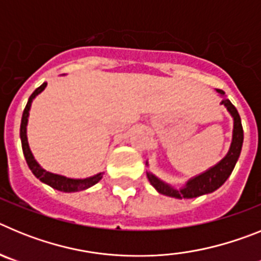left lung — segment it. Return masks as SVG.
<instances>
[{
    "instance_id": "1",
    "label": "left lung",
    "mask_w": 261,
    "mask_h": 261,
    "mask_svg": "<svg viewBox=\"0 0 261 261\" xmlns=\"http://www.w3.org/2000/svg\"><path fill=\"white\" fill-rule=\"evenodd\" d=\"M221 95H223L222 90H217ZM223 106L227 108L231 116L234 117V130H232V142L230 146V150L227 155L221 161L220 163H217L214 167L208 170L204 174L199 175V176L191 179L187 186L181 190H175L168 184L163 183L154 176L153 174L147 172V179L150 181L151 186L162 195L170 196V197H175V199H193V197H199V196L205 195V193H211L216 191L217 188H220L230 176L235 167V163L238 161L239 154L242 150V145H243V126H242L241 116H239L238 111L234 107L229 99H223Z\"/></svg>"
}]
</instances>
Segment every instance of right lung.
Here are the masks:
<instances>
[{
  "label": "right lung",
  "instance_id": "add662e5",
  "mask_svg": "<svg viewBox=\"0 0 261 261\" xmlns=\"http://www.w3.org/2000/svg\"><path fill=\"white\" fill-rule=\"evenodd\" d=\"M47 84H43L41 86H39L38 89L31 94V96L29 98V102H27L24 111H23L22 115V121H20V141H22V150L24 154V158H26V162L29 165L30 170L32 171V174L38 177L39 180H41L43 183L48 184L52 188L57 191H61V192H78V191H84L90 188L91 186L98 183L100 179H102L103 174H96L91 177H87V179H69V177L61 176V175L52 174V172L45 171L44 168H41L38 165L34 155H32L31 150L29 147V142H27V136H26V126H27V120H29V111L31 107L32 99L35 98L38 94H40L43 90L45 89Z\"/></svg>",
  "mask_w": 261,
  "mask_h": 261
}]
</instances>
